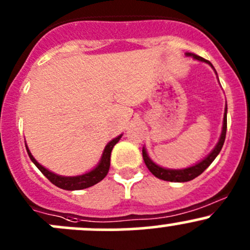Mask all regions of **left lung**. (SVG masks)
I'll list each match as a JSON object with an SVG mask.
<instances>
[{"label":"left lung","instance_id":"left-lung-1","mask_svg":"<svg viewBox=\"0 0 250 250\" xmlns=\"http://www.w3.org/2000/svg\"><path fill=\"white\" fill-rule=\"evenodd\" d=\"M186 57H192L193 59L200 60V62H206V64L210 65L211 69L215 71L214 66L211 65L210 62L208 60L203 59L202 57L197 54H193V53H185ZM216 72V71H215ZM226 128H228V105L225 106V112H224V121H223V129H221V134L220 138H219L218 144L215 145V147L209 152V155L207 157H204L202 161H200L196 165L191 166V167L188 168H181V169H169V168H165L161 167V166L156 165L150 157H148L147 152H146V148L143 147V158L144 162H145L146 167L148 168L151 173L158 179H162V180L166 181H174V183H185V181H190L192 179L197 178L198 175H201L209 166L211 165L214 160L216 158V156L219 155V152L221 151L224 145V141H225V137H226Z\"/></svg>","mask_w":250,"mask_h":250}]
</instances>
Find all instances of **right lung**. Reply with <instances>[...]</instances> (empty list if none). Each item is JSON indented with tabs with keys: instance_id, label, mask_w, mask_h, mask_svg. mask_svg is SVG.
Masks as SVG:
<instances>
[{
	"instance_id": "add662e5",
	"label": "right lung",
	"mask_w": 250,
	"mask_h": 250,
	"mask_svg": "<svg viewBox=\"0 0 250 250\" xmlns=\"http://www.w3.org/2000/svg\"><path fill=\"white\" fill-rule=\"evenodd\" d=\"M121 138H122V134L118 135L117 138H115V139H112L107 143V145L105 146L104 151H103V155L102 157H100L99 163H98L92 170L76 176H62V175H58V174L50 172V170H48L47 168H44L43 166L40 165V163L35 160V157L31 155V152H30L26 144H25V146H26V151L30 160L34 162V165L41 170V173L46 176L50 183L54 184V185L58 186V188H62V190L75 191V190H82V188H90V186L95 185V184H98L99 181H102L103 179L106 176V174L109 172V168H110L111 151H112L113 146L120 141Z\"/></svg>"
}]
</instances>
